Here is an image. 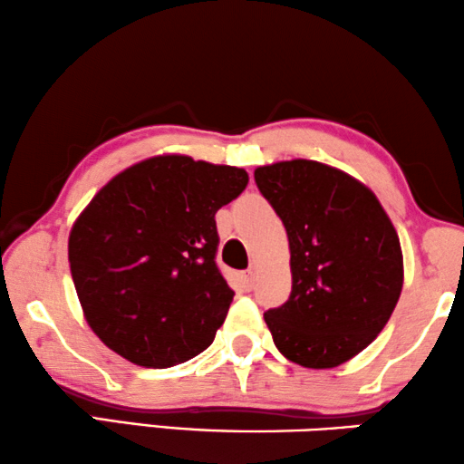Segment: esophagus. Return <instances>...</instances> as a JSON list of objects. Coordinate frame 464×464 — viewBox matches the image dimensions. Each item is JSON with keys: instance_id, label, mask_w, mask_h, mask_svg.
I'll return each instance as SVG.
<instances>
[{"instance_id": "1", "label": "esophagus", "mask_w": 464, "mask_h": 464, "mask_svg": "<svg viewBox=\"0 0 464 464\" xmlns=\"http://www.w3.org/2000/svg\"><path fill=\"white\" fill-rule=\"evenodd\" d=\"M240 280H243L245 288H253V285H255V272L253 270L243 272V274H240Z\"/></svg>"}]
</instances>
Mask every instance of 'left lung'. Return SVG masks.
<instances>
[{
    "mask_svg": "<svg viewBox=\"0 0 464 464\" xmlns=\"http://www.w3.org/2000/svg\"><path fill=\"white\" fill-rule=\"evenodd\" d=\"M286 227L293 288L264 314L274 343L305 368H334L377 339L404 285L398 232L371 188L318 160L255 169Z\"/></svg>",
    "mask_w": 464,
    "mask_h": 464,
    "instance_id": "1",
    "label": "left lung"
}]
</instances>
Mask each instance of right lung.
Listing matches in <instances>:
<instances>
[{"label": "right lung", "mask_w": 464, "mask_h": 464, "mask_svg": "<svg viewBox=\"0 0 464 464\" xmlns=\"http://www.w3.org/2000/svg\"><path fill=\"white\" fill-rule=\"evenodd\" d=\"M245 169L159 154L117 173L72 224L69 264L92 331L144 368H169L216 339L234 291L216 264V213Z\"/></svg>", "instance_id": "obj_1"}]
</instances>
